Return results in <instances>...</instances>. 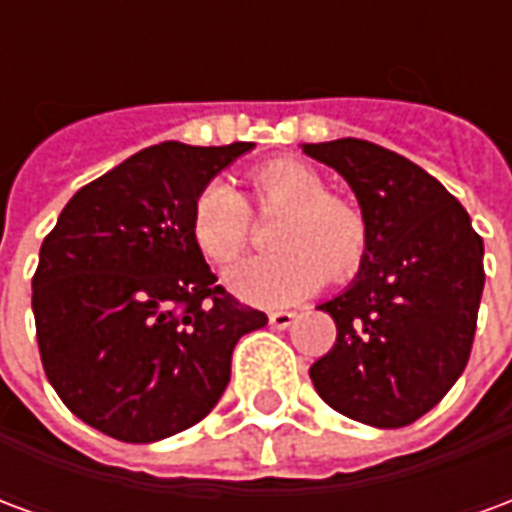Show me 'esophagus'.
Returning <instances> with one entry per match:
<instances>
[{"label":"esophagus","instance_id":"34e87169","mask_svg":"<svg viewBox=\"0 0 512 512\" xmlns=\"http://www.w3.org/2000/svg\"><path fill=\"white\" fill-rule=\"evenodd\" d=\"M268 321L274 329H288L290 323L296 321V312H288V310H279V312H271L268 315Z\"/></svg>","mask_w":512,"mask_h":512}]
</instances>
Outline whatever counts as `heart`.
<instances>
[{
    "mask_svg": "<svg viewBox=\"0 0 512 512\" xmlns=\"http://www.w3.org/2000/svg\"><path fill=\"white\" fill-rule=\"evenodd\" d=\"M260 208H288L274 235L277 255L244 257L224 271L235 296L257 307H285L321 288L329 271L354 274L367 249V222L348 200L329 194L326 180L304 161L274 158L249 172ZM252 213L227 180H208L191 202L189 233L211 263H230L249 238Z\"/></svg>",
    "mask_w": 512,
    "mask_h": 512,
    "instance_id": "1",
    "label": "heart"
}]
</instances>
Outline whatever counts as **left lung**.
Wrapping results in <instances>:
<instances>
[{"label": "left lung", "mask_w": 512, "mask_h": 512, "mask_svg": "<svg viewBox=\"0 0 512 512\" xmlns=\"http://www.w3.org/2000/svg\"><path fill=\"white\" fill-rule=\"evenodd\" d=\"M354 189L367 222L356 279L318 310L337 343L310 367L318 395L373 428H403L447 395L472 354L483 238L439 180L365 139L304 145Z\"/></svg>", "instance_id": "left-lung-1"}]
</instances>
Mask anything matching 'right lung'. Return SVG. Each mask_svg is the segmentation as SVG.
<instances>
[{"instance_id":"1","label":"right lung","mask_w":512,"mask_h":512,"mask_svg":"<svg viewBox=\"0 0 512 512\" xmlns=\"http://www.w3.org/2000/svg\"><path fill=\"white\" fill-rule=\"evenodd\" d=\"M252 142L145 147L62 208L40 246L32 312L40 362L65 406L128 444L208 417L244 334L266 312L230 296L191 241L197 191Z\"/></svg>"}]
</instances>
